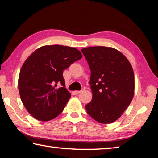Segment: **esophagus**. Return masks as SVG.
I'll return each mask as SVG.
<instances>
[{"label":"esophagus","instance_id":"1","mask_svg":"<svg viewBox=\"0 0 158 158\" xmlns=\"http://www.w3.org/2000/svg\"><path fill=\"white\" fill-rule=\"evenodd\" d=\"M74 93H75V94H79L80 93H81V90H76V91H74Z\"/></svg>","mask_w":158,"mask_h":158}]
</instances>
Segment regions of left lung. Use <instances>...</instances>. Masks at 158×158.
<instances>
[{
	"instance_id": "obj_1",
	"label": "left lung",
	"mask_w": 158,
	"mask_h": 158,
	"mask_svg": "<svg viewBox=\"0 0 158 158\" xmlns=\"http://www.w3.org/2000/svg\"><path fill=\"white\" fill-rule=\"evenodd\" d=\"M90 69L92 100L85 105L88 114L100 123L118 119L130 105L135 92L132 67L121 52L111 47L81 49Z\"/></svg>"
}]
</instances>
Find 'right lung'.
<instances>
[{
    "label": "right lung",
    "mask_w": 158,
    "mask_h": 158,
    "mask_svg": "<svg viewBox=\"0 0 158 158\" xmlns=\"http://www.w3.org/2000/svg\"><path fill=\"white\" fill-rule=\"evenodd\" d=\"M81 58L75 48L55 44L40 47L26 60L18 87L21 100L32 116L48 121L60 114L71 97L65 88L63 70Z\"/></svg>",
    "instance_id": "add662e5"
}]
</instances>
